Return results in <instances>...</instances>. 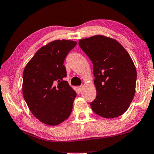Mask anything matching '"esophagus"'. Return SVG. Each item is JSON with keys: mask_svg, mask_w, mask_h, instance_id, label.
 Masks as SVG:
<instances>
[{"mask_svg": "<svg viewBox=\"0 0 154 154\" xmlns=\"http://www.w3.org/2000/svg\"><path fill=\"white\" fill-rule=\"evenodd\" d=\"M83 88H84V85H81V86H80L79 87H78V91H79L80 92L82 91Z\"/></svg>", "mask_w": 154, "mask_h": 154, "instance_id": "1", "label": "esophagus"}]
</instances>
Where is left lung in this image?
<instances>
[{"instance_id": "1", "label": "left lung", "mask_w": 154, "mask_h": 154, "mask_svg": "<svg viewBox=\"0 0 154 154\" xmlns=\"http://www.w3.org/2000/svg\"><path fill=\"white\" fill-rule=\"evenodd\" d=\"M78 44L93 64L97 97L91 103L92 110L108 119L123 115L134 97L137 80L128 52L115 39L100 35Z\"/></svg>"}]
</instances>
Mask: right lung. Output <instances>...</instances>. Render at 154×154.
<instances>
[{"instance_id": "right-lung-1", "label": "right lung", "mask_w": 154, "mask_h": 154, "mask_svg": "<svg viewBox=\"0 0 154 154\" xmlns=\"http://www.w3.org/2000/svg\"><path fill=\"white\" fill-rule=\"evenodd\" d=\"M70 40H56L37 51L23 74V94L37 119L57 125L69 117L76 92L69 86L63 62L76 45Z\"/></svg>"}]
</instances>
